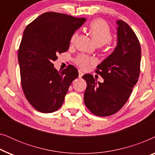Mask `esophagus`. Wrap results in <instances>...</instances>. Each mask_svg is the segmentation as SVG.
Returning <instances> with one entry per match:
<instances>
[{
    "label": "esophagus",
    "mask_w": 155,
    "mask_h": 155,
    "mask_svg": "<svg viewBox=\"0 0 155 155\" xmlns=\"http://www.w3.org/2000/svg\"><path fill=\"white\" fill-rule=\"evenodd\" d=\"M78 73H79V78H81L82 77V75H84V73H82L81 71H78Z\"/></svg>",
    "instance_id": "obj_1"
}]
</instances>
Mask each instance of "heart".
Instances as JSON below:
<instances>
[{"label": "heart", "mask_w": 155, "mask_h": 155, "mask_svg": "<svg viewBox=\"0 0 155 155\" xmlns=\"http://www.w3.org/2000/svg\"><path fill=\"white\" fill-rule=\"evenodd\" d=\"M90 32L91 37L98 46H102L109 43L112 39V33L109 25L101 19H96L90 22ZM78 36V32L75 31L73 34L71 38V44L75 43ZM75 62L78 66L82 69H87L90 65L94 64L96 60L94 58L80 54L75 58Z\"/></svg>", "instance_id": "heart-1"}]
</instances>
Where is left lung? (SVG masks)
<instances>
[{"instance_id": "1", "label": "left lung", "mask_w": 155, "mask_h": 155, "mask_svg": "<svg viewBox=\"0 0 155 155\" xmlns=\"http://www.w3.org/2000/svg\"><path fill=\"white\" fill-rule=\"evenodd\" d=\"M117 45L112 54L97 65L95 72L104 78L97 82L93 75L86 74L87 88L84 101L94 115L109 116L119 111L130 97L140 71L141 48L130 27L118 20Z\"/></svg>"}]
</instances>
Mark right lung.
<instances>
[{
    "label": "right lung",
    "instance_id": "add662e5",
    "mask_svg": "<svg viewBox=\"0 0 155 155\" xmlns=\"http://www.w3.org/2000/svg\"><path fill=\"white\" fill-rule=\"evenodd\" d=\"M86 21L63 13L47 12L27 25L18 50L21 84L27 101L36 110L52 113L62 106L78 71L69 65L54 68L57 55L67 51L71 36Z\"/></svg>",
    "mask_w": 155,
    "mask_h": 155
}]
</instances>
